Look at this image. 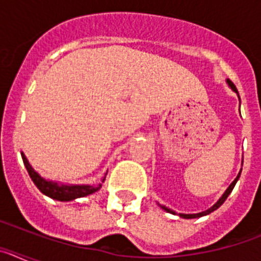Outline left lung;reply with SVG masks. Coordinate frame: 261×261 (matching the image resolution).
<instances>
[{"label":"left lung","mask_w":261,"mask_h":261,"mask_svg":"<svg viewBox=\"0 0 261 261\" xmlns=\"http://www.w3.org/2000/svg\"><path fill=\"white\" fill-rule=\"evenodd\" d=\"M226 84L229 85V87H230V89L232 90V91H234V93H237V95H238V99H239V100H241V98H239V94H238V90H237V87L234 86V84H232L231 81H230V80H226ZM242 163H243V161H242ZM241 172H242V168H241V171H239V174L237 175V177H235V179H234V181H232V183L230 184L229 187H227V190H226L225 192H223V195L221 196L220 199H218V201H217L216 204L213 205V206H211V208H209V209H206V211H204V212H200V213H193V214L176 213V212H175V211H172V209H170V208H167V206H165V205H161V204H158V205H159V206H161V208L163 209V211H166V212H167V213L175 214V216H179V217H180V218H186V220H191V218H200V217L208 216V214H211L212 212L217 211V209L220 208L221 205H222L223 202H225V200L227 199V196H229L230 193H231L232 188H234V187H235V184H237V181L239 180V176H241Z\"/></svg>","instance_id":"left-lung-1"}]
</instances>
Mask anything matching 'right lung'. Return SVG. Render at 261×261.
Masks as SVG:
<instances>
[{"label":"right lung","mask_w":261,"mask_h":261,"mask_svg":"<svg viewBox=\"0 0 261 261\" xmlns=\"http://www.w3.org/2000/svg\"><path fill=\"white\" fill-rule=\"evenodd\" d=\"M23 159V163H24V167H26L27 172H29L31 180L34 181L38 190L40 191L43 195L48 196L50 199L57 200V201H73L75 199H80V197H85V196H89L91 193L96 192V191L100 190L102 183L105 181L106 175L103 176L102 183L98 184H64V183H57V181L48 180L45 177L41 176L38 171L34 170L31 165H30L29 159L26 158V155L23 153H20Z\"/></svg>","instance_id":"obj_1"}]
</instances>
